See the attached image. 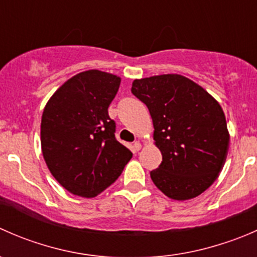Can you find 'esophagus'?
Listing matches in <instances>:
<instances>
[{
    "instance_id": "esophagus-1",
    "label": "esophagus",
    "mask_w": 257,
    "mask_h": 257,
    "mask_svg": "<svg viewBox=\"0 0 257 257\" xmlns=\"http://www.w3.org/2000/svg\"><path fill=\"white\" fill-rule=\"evenodd\" d=\"M133 147H134V149H136L137 152H138V150L142 149V143H141V142H139V141H138V142H134Z\"/></svg>"
}]
</instances>
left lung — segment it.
I'll list each match as a JSON object with an SVG mask.
<instances>
[{
  "label": "left lung",
  "instance_id": "left-lung-1",
  "mask_svg": "<svg viewBox=\"0 0 257 257\" xmlns=\"http://www.w3.org/2000/svg\"><path fill=\"white\" fill-rule=\"evenodd\" d=\"M132 93L149 109L154 144L162 152L150 172L158 189L174 200H189L219 177L229 152L224 110L203 87L180 74L136 79Z\"/></svg>",
  "mask_w": 257,
  "mask_h": 257
}]
</instances>
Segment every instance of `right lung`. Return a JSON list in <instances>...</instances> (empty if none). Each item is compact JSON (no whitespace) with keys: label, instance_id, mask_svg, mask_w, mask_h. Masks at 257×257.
<instances>
[{"label":"right lung","instance_id":"add662e5","mask_svg":"<svg viewBox=\"0 0 257 257\" xmlns=\"http://www.w3.org/2000/svg\"><path fill=\"white\" fill-rule=\"evenodd\" d=\"M119 85L115 74L80 72L53 93L43 109V158L54 179L74 195L97 196L133 157L115 139V123L108 115Z\"/></svg>","mask_w":257,"mask_h":257}]
</instances>
